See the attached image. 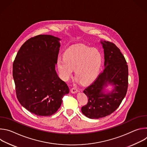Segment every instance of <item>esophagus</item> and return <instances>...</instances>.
<instances>
[{"label": "esophagus", "mask_w": 147, "mask_h": 147, "mask_svg": "<svg viewBox=\"0 0 147 147\" xmlns=\"http://www.w3.org/2000/svg\"><path fill=\"white\" fill-rule=\"evenodd\" d=\"M70 91H71V92L73 94H74V93H76L78 92V90L76 87H73Z\"/></svg>", "instance_id": "esophagus-1"}]
</instances>
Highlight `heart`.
Masks as SVG:
<instances>
[{
    "label": "heart",
    "mask_w": 147,
    "mask_h": 147,
    "mask_svg": "<svg viewBox=\"0 0 147 147\" xmlns=\"http://www.w3.org/2000/svg\"><path fill=\"white\" fill-rule=\"evenodd\" d=\"M63 57L57 60L58 71L63 80H67L75 68V76L82 84L92 81L98 76L102 63V55L96 48L84 45L69 48Z\"/></svg>",
    "instance_id": "b5f03b06"
}]
</instances>
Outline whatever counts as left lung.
Wrapping results in <instances>:
<instances>
[{"mask_svg": "<svg viewBox=\"0 0 147 147\" xmlns=\"http://www.w3.org/2000/svg\"><path fill=\"white\" fill-rule=\"evenodd\" d=\"M105 53V68L96 79L83 92L88 97L87 105L81 112L88 118L99 119L110 115L120 106L128 88L129 70L124 56L111 42H101ZM108 83L115 89L111 94L102 92Z\"/></svg>", "mask_w": 147, "mask_h": 147, "instance_id": "left-lung-1", "label": "left lung"}]
</instances>
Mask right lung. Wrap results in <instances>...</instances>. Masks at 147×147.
<instances>
[{
	"label": "right lung",
	"instance_id": "add662e5",
	"mask_svg": "<svg viewBox=\"0 0 147 147\" xmlns=\"http://www.w3.org/2000/svg\"><path fill=\"white\" fill-rule=\"evenodd\" d=\"M59 38L38 35L21 47L13 64L17 98L22 105L40 116L55 113L63 96L69 92L67 84L55 70Z\"/></svg>",
	"mask_w": 147,
	"mask_h": 147
}]
</instances>
